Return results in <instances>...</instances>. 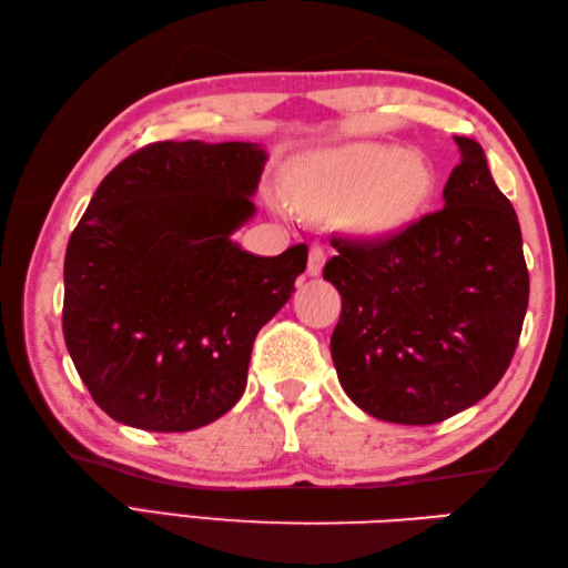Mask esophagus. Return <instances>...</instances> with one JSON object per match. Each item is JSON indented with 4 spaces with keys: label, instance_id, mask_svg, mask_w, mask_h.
Returning <instances> with one entry per match:
<instances>
[{
    "label": "esophagus",
    "instance_id": "34e87169",
    "mask_svg": "<svg viewBox=\"0 0 568 568\" xmlns=\"http://www.w3.org/2000/svg\"><path fill=\"white\" fill-rule=\"evenodd\" d=\"M324 261H327V253H324L322 246H312L310 248V261H307V273L310 275H320L324 268Z\"/></svg>",
    "mask_w": 568,
    "mask_h": 568
}]
</instances>
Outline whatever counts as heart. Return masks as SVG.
<instances>
[{
	"label": "heart",
	"instance_id": "1",
	"mask_svg": "<svg viewBox=\"0 0 568 568\" xmlns=\"http://www.w3.org/2000/svg\"><path fill=\"white\" fill-rule=\"evenodd\" d=\"M432 187L427 163L388 143H348L297 168L287 187L293 210L312 220L346 214L358 234L385 236L413 220Z\"/></svg>",
	"mask_w": 568,
	"mask_h": 568
}]
</instances>
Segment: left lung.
Listing matches in <instances>:
<instances>
[{
    "instance_id": "8db88e82",
    "label": "left lung",
    "mask_w": 568,
    "mask_h": 568,
    "mask_svg": "<svg viewBox=\"0 0 568 568\" xmlns=\"http://www.w3.org/2000/svg\"><path fill=\"white\" fill-rule=\"evenodd\" d=\"M462 161L444 210L383 239H332L324 281L342 295L332 361L376 419L434 425L476 405L508 371L529 300L520 222L484 149Z\"/></svg>"
}]
</instances>
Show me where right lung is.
<instances>
[{
	"label": "right lung",
	"instance_id": "obj_1",
	"mask_svg": "<svg viewBox=\"0 0 568 568\" xmlns=\"http://www.w3.org/2000/svg\"><path fill=\"white\" fill-rule=\"evenodd\" d=\"M265 159L244 141L149 143L92 195L65 251L63 334L112 419L190 432L239 403L253 339L307 265L305 244L253 256L232 241Z\"/></svg>",
	"mask_w": 568,
	"mask_h": 568
}]
</instances>
